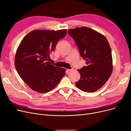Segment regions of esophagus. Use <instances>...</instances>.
Returning <instances> with one entry per match:
<instances>
[{
  "label": "esophagus",
  "mask_w": 131,
  "mask_h": 131,
  "mask_svg": "<svg viewBox=\"0 0 131 131\" xmlns=\"http://www.w3.org/2000/svg\"><path fill=\"white\" fill-rule=\"evenodd\" d=\"M72 70H73L72 69H67V71H72Z\"/></svg>",
  "instance_id": "34e87169"
}]
</instances>
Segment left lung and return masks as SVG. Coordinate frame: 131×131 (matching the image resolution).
Returning <instances> with one entry per match:
<instances>
[{"label":"left lung","mask_w":131,"mask_h":131,"mask_svg":"<svg viewBox=\"0 0 131 131\" xmlns=\"http://www.w3.org/2000/svg\"><path fill=\"white\" fill-rule=\"evenodd\" d=\"M87 66L78 69L80 80L76 86L80 90L93 92L102 88L110 77L113 69L110 46L101 33L86 27L68 30Z\"/></svg>","instance_id":"8db88e82"}]
</instances>
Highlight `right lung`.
<instances>
[{
	"mask_svg": "<svg viewBox=\"0 0 131 131\" xmlns=\"http://www.w3.org/2000/svg\"><path fill=\"white\" fill-rule=\"evenodd\" d=\"M67 29L34 30L23 38L15 55L14 64L20 77L33 90L46 93L55 88L66 74V69L48 62L58 41Z\"/></svg>",
	"mask_w": 131,
	"mask_h": 131,
	"instance_id": "1",
	"label": "right lung"
}]
</instances>
